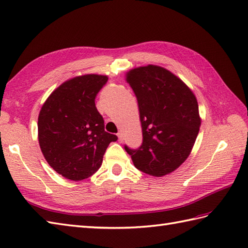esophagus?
<instances>
[{
    "label": "esophagus",
    "instance_id": "34e87169",
    "mask_svg": "<svg viewBox=\"0 0 248 248\" xmlns=\"http://www.w3.org/2000/svg\"><path fill=\"white\" fill-rule=\"evenodd\" d=\"M117 136H118V140H119V141H123V140H124V139H123V134H121V133L119 132V133H117Z\"/></svg>",
    "mask_w": 248,
    "mask_h": 248
}]
</instances>
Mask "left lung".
<instances>
[{
	"label": "left lung",
	"instance_id": "left-lung-1",
	"mask_svg": "<svg viewBox=\"0 0 248 248\" xmlns=\"http://www.w3.org/2000/svg\"><path fill=\"white\" fill-rule=\"evenodd\" d=\"M127 82L138 99L143 143L138 149H124L138 170L165 176L191 154L202 124L197 99L182 80L160 66L134 68Z\"/></svg>",
	"mask_w": 248,
	"mask_h": 248
}]
</instances>
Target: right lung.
<instances>
[{"label":"right lung","instance_id":"1","mask_svg":"<svg viewBox=\"0 0 248 248\" xmlns=\"http://www.w3.org/2000/svg\"><path fill=\"white\" fill-rule=\"evenodd\" d=\"M107 76L85 75L64 82L46 100L38 116V140L49 165L69 180L91 177L117 136L104 130L94 99Z\"/></svg>","mask_w":248,"mask_h":248}]
</instances>
